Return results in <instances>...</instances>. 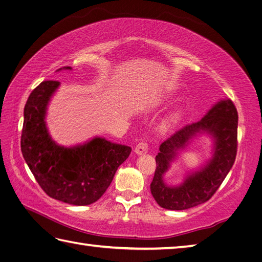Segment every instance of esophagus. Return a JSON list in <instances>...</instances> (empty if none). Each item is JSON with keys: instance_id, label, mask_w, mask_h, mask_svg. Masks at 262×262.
I'll return each mask as SVG.
<instances>
[{"instance_id": "obj_1", "label": "esophagus", "mask_w": 262, "mask_h": 262, "mask_svg": "<svg viewBox=\"0 0 262 262\" xmlns=\"http://www.w3.org/2000/svg\"><path fill=\"white\" fill-rule=\"evenodd\" d=\"M147 151H148V145L146 144L145 142H141V143H138L136 145V147H135V153L136 154L141 155V154L147 153Z\"/></svg>"}]
</instances>
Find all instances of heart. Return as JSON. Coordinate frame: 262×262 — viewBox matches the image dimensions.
<instances>
[{"mask_svg":"<svg viewBox=\"0 0 262 262\" xmlns=\"http://www.w3.org/2000/svg\"><path fill=\"white\" fill-rule=\"evenodd\" d=\"M180 116H181V113L180 112H175V113H173L171 116H169V118L167 119V123H166V125L167 126H169V125H173V124H175L176 121H178L179 119H180Z\"/></svg>","mask_w":262,"mask_h":262,"instance_id":"obj_1","label":"heart"}]
</instances>
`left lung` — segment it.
<instances>
[{
	"mask_svg": "<svg viewBox=\"0 0 262 262\" xmlns=\"http://www.w3.org/2000/svg\"><path fill=\"white\" fill-rule=\"evenodd\" d=\"M199 133H209L214 138L212 159L188 176L180 186L168 187L162 180L163 174L180 149L185 148ZM238 112L230 99L219 101L205 116L164 141L156 155V169L150 183L151 195L160 206L167 210H186L209 201L217 191L230 172L238 148Z\"/></svg>",
	"mask_w": 262,
	"mask_h": 262,
	"instance_id": "left-lung-1",
	"label": "left lung"
}]
</instances>
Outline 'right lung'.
I'll use <instances>...</instances> for the list:
<instances>
[{
  "label": "right lung",
  "instance_id": "right-lung-1",
  "mask_svg": "<svg viewBox=\"0 0 262 262\" xmlns=\"http://www.w3.org/2000/svg\"><path fill=\"white\" fill-rule=\"evenodd\" d=\"M59 84L56 80L42 81L30 94L24 107L22 155L49 196L72 205H88L106 192L132 148L101 137L74 147L54 143L45 119L49 100Z\"/></svg>",
  "mask_w": 262,
  "mask_h": 262
}]
</instances>
